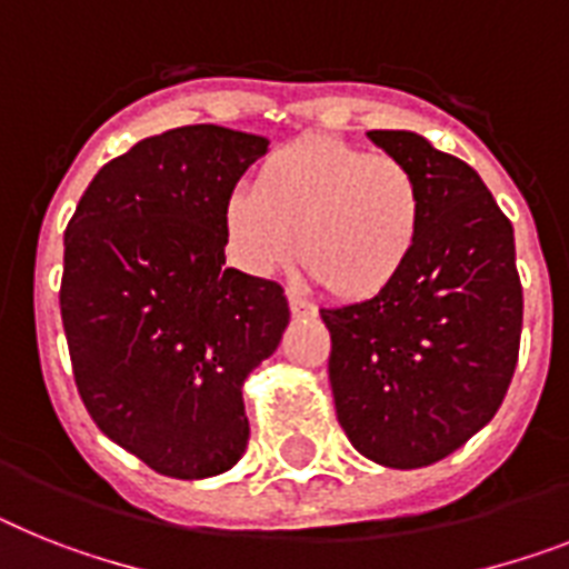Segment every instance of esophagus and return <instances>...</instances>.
<instances>
[{"label": "esophagus", "instance_id": "34e87169", "mask_svg": "<svg viewBox=\"0 0 569 569\" xmlns=\"http://www.w3.org/2000/svg\"><path fill=\"white\" fill-rule=\"evenodd\" d=\"M288 305L293 317H313V313H317V308H313L311 302H305L302 296L296 293V290H288Z\"/></svg>", "mask_w": 569, "mask_h": 569}]
</instances>
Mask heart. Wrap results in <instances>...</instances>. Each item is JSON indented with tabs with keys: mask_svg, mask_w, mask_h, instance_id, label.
I'll list each match as a JSON object with an SVG mask.
<instances>
[{
	"mask_svg": "<svg viewBox=\"0 0 569 569\" xmlns=\"http://www.w3.org/2000/svg\"><path fill=\"white\" fill-rule=\"evenodd\" d=\"M229 250L256 276L290 256L342 302H372L410 264L421 229L416 173L389 153L308 136L276 148L252 189L229 194ZM297 241H292V234Z\"/></svg>",
	"mask_w": 569,
	"mask_h": 569,
	"instance_id": "b5f03b06",
	"label": "heart"
}]
</instances>
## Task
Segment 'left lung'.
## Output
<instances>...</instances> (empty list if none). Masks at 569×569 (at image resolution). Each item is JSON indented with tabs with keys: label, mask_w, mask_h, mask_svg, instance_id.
Wrapping results in <instances>:
<instances>
[{
	"label": "left lung",
	"mask_w": 569,
	"mask_h": 569,
	"mask_svg": "<svg viewBox=\"0 0 569 569\" xmlns=\"http://www.w3.org/2000/svg\"><path fill=\"white\" fill-rule=\"evenodd\" d=\"M421 189L401 279L372 302L322 308L337 421L366 459L425 468L480 433L503 403L523 326L515 229L480 173L412 130H369Z\"/></svg>",
	"instance_id": "8db88e82"
}]
</instances>
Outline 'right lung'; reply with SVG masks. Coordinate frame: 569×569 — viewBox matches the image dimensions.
Instances as JSON below:
<instances>
[{"instance_id":"obj_1","label":"right lung","mask_w":569,"mask_h":569,"mask_svg":"<svg viewBox=\"0 0 569 569\" xmlns=\"http://www.w3.org/2000/svg\"><path fill=\"white\" fill-rule=\"evenodd\" d=\"M267 139L218 124L148 136L107 162L63 238L60 317L101 433L173 480L247 450L243 380L279 349L284 290L227 267L223 211Z\"/></svg>"}]
</instances>
